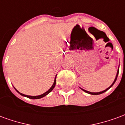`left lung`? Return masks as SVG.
Masks as SVG:
<instances>
[{
    "label": "left lung",
    "mask_w": 125,
    "mask_h": 125,
    "mask_svg": "<svg viewBox=\"0 0 125 125\" xmlns=\"http://www.w3.org/2000/svg\"><path fill=\"white\" fill-rule=\"evenodd\" d=\"M118 72H119V69H118V72H117V74H116V78H115V81H114V82H113V84H112V85H111V86H110L109 87V88H108L107 89L105 90H104V91H102V92H88V91H86V90H83V89H82V90L83 91H84V92H86V93H88V94H92V95H98V94H102V93H104V92H106V91H107L110 88H111V87L113 86V84L115 83L116 80V79H117V77H118Z\"/></svg>",
    "instance_id": "left-lung-1"
}]
</instances>
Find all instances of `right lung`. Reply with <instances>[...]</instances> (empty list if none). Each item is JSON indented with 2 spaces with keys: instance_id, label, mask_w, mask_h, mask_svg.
Listing matches in <instances>:
<instances>
[{
  "instance_id": "add662e5",
  "label": "right lung",
  "mask_w": 125,
  "mask_h": 125,
  "mask_svg": "<svg viewBox=\"0 0 125 125\" xmlns=\"http://www.w3.org/2000/svg\"><path fill=\"white\" fill-rule=\"evenodd\" d=\"M55 84H56V77H55V80H54V82H53V84L52 85V86L50 88V89L48 90L46 92H45L44 94H41V95H39V96H28V95H25V94H23L22 93H20V92L18 91L17 90H16V91L18 92V93H19L21 95H22L23 96H25V97H27L29 98H31V99H39V98H43V97L45 96L47 94H48L50 92H52L53 89L54 88L55 86Z\"/></svg>"
}]
</instances>
